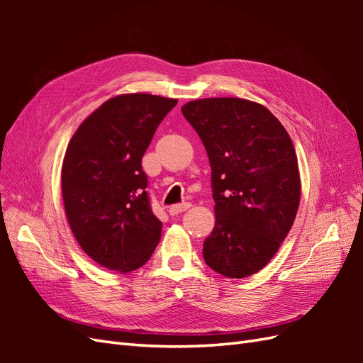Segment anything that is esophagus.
Here are the masks:
<instances>
[{
    "label": "esophagus",
    "mask_w": 363,
    "mask_h": 363,
    "mask_svg": "<svg viewBox=\"0 0 363 363\" xmlns=\"http://www.w3.org/2000/svg\"><path fill=\"white\" fill-rule=\"evenodd\" d=\"M191 207V204L189 203H180V204H172L171 207H169V213L171 215H177V213H182V212H184V211H188V208Z\"/></svg>",
    "instance_id": "1"
}]
</instances>
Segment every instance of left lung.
Segmentation results:
<instances>
[{
  "label": "left lung",
  "mask_w": 363,
  "mask_h": 363,
  "mask_svg": "<svg viewBox=\"0 0 363 363\" xmlns=\"http://www.w3.org/2000/svg\"><path fill=\"white\" fill-rule=\"evenodd\" d=\"M212 169L215 228L203 244L218 274L244 279L274 257L300 204L298 162L288 131L265 106L242 98L186 103Z\"/></svg>",
  "instance_id": "obj_1"
}]
</instances>
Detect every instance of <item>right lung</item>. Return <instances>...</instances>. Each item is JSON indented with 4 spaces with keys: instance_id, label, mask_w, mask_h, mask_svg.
I'll list each match as a JSON object with an SVG mask.
<instances>
[{
    "instance_id": "obj_1",
    "label": "right lung",
    "mask_w": 363,
    "mask_h": 363,
    "mask_svg": "<svg viewBox=\"0 0 363 363\" xmlns=\"http://www.w3.org/2000/svg\"><path fill=\"white\" fill-rule=\"evenodd\" d=\"M175 104L150 94L113 96L69 140L62 167L65 212L82 250L104 268L135 271L159 244L162 223L151 211L142 156Z\"/></svg>"
}]
</instances>
